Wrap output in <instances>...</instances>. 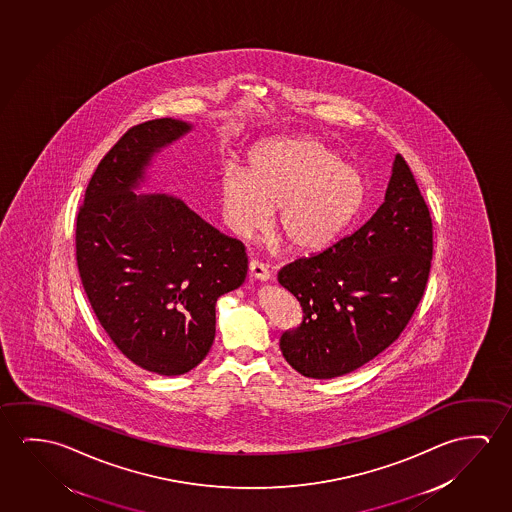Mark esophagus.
Masks as SVG:
<instances>
[{"mask_svg":"<svg viewBox=\"0 0 512 512\" xmlns=\"http://www.w3.org/2000/svg\"><path fill=\"white\" fill-rule=\"evenodd\" d=\"M250 276L253 280H259V282H268L271 275H269L268 266H264L259 260H252L250 262Z\"/></svg>","mask_w":512,"mask_h":512,"instance_id":"esophagus-1","label":"esophagus"}]
</instances>
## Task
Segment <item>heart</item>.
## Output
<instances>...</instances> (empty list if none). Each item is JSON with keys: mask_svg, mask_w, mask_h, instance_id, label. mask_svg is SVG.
Instances as JSON below:
<instances>
[{"mask_svg": "<svg viewBox=\"0 0 512 512\" xmlns=\"http://www.w3.org/2000/svg\"><path fill=\"white\" fill-rule=\"evenodd\" d=\"M367 200L362 172L315 140H280L253 150L248 172L228 166L220 205L232 234L250 239L268 227L278 207V230L296 252L335 243Z\"/></svg>", "mask_w": 512, "mask_h": 512, "instance_id": "1", "label": "heart"}]
</instances>
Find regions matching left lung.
<instances>
[{
    "instance_id": "obj_1",
    "label": "left lung",
    "mask_w": 512,
    "mask_h": 512,
    "mask_svg": "<svg viewBox=\"0 0 512 512\" xmlns=\"http://www.w3.org/2000/svg\"><path fill=\"white\" fill-rule=\"evenodd\" d=\"M433 221L408 163L397 154L385 202L369 221L324 252L294 260L278 282L303 321L280 349L305 378L349 374L399 339L424 296Z\"/></svg>"
}]
</instances>
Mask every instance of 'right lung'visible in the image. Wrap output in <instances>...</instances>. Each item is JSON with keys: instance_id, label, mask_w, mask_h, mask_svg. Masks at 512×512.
Here are the masks:
<instances>
[{"instance_id": "obj_1", "label": "right lung", "mask_w": 512, "mask_h": 512, "mask_svg": "<svg viewBox=\"0 0 512 512\" xmlns=\"http://www.w3.org/2000/svg\"><path fill=\"white\" fill-rule=\"evenodd\" d=\"M189 131L175 118L131 127L95 168L76 220L79 276L99 323L131 362L161 376L204 360L216 301L248 271L244 244L181 198L134 193L154 154Z\"/></svg>"}]
</instances>
